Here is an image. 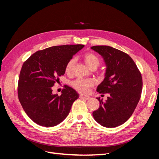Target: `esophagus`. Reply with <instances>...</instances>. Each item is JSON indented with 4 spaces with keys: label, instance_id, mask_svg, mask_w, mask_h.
Masks as SVG:
<instances>
[{
    "label": "esophagus",
    "instance_id": "1",
    "mask_svg": "<svg viewBox=\"0 0 159 159\" xmlns=\"http://www.w3.org/2000/svg\"><path fill=\"white\" fill-rule=\"evenodd\" d=\"M80 98H82V99H90L91 98L89 97V96H87V95H80Z\"/></svg>",
    "mask_w": 159,
    "mask_h": 159
}]
</instances>
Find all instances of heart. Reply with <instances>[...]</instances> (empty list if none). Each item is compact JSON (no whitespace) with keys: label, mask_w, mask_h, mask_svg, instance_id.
<instances>
[{"label":"heart","mask_w":159,"mask_h":159,"mask_svg":"<svg viewBox=\"0 0 159 159\" xmlns=\"http://www.w3.org/2000/svg\"><path fill=\"white\" fill-rule=\"evenodd\" d=\"M75 57H71L68 60L65 67V72L67 74L71 73L72 69L74 64L75 63ZM84 61L90 69L95 68H97L100 64V59L93 53H87L84 56ZM71 87L78 91L80 93H85L89 91V89L93 85L92 81L85 79H76L71 82Z\"/></svg>","instance_id":"1"}]
</instances>
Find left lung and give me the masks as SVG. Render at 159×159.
Instances as JSON below:
<instances>
[{"instance_id": "left-lung-1", "label": "left lung", "mask_w": 159, "mask_h": 159, "mask_svg": "<svg viewBox=\"0 0 159 159\" xmlns=\"http://www.w3.org/2000/svg\"><path fill=\"white\" fill-rule=\"evenodd\" d=\"M91 49L102 56L106 65L104 80L97 88L99 93H109L105 102L93 112L101 125L113 128L121 125L131 116L141 98L143 80L141 72L126 53L108 46H94Z\"/></svg>"}]
</instances>
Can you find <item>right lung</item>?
Returning a JSON list of instances; mask_svg holds the SVG:
<instances>
[{
	"instance_id": "right-lung-1",
	"label": "right lung",
	"mask_w": 159,
	"mask_h": 159,
	"mask_svg": "<svg viewBox=\"0 0 159 159\" xmlns=\"http://www.w3.org/2000/svg\"><path fill=\"white\" fill-rule=\"evenodd\" d=\"M84 45L48 48L33 54L22 65L18 84L22 106L32 121L43 127H54L67 117L79 94L65 85L61 95L52 93V87L65 74L70 59Z\"/></svg>"
}]
</instances>
